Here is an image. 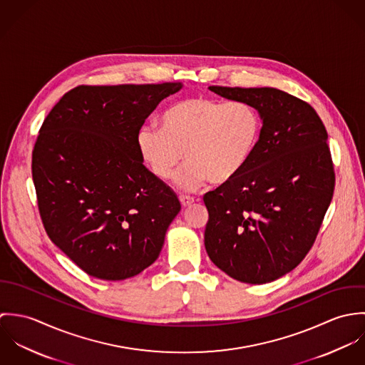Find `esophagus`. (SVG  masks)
<instances>
[{
    "mask_svg": "<svg viewBox=\"0 0 365 365\" xmlns=\"http://www.w3.org/2000/svg\"><path fill=\"white\" fill-rule=\"evenodd\" d=\"M180 202H181L182 208H187V207H190V205L194 202V198H191V197H185V195H181V197H180Z\"/></svg>",
    "mask_w": 365,
    "mask_h": 365,
    "instance_id": "esophagus-1",
    "label": "esophagus"
}]
</instances>
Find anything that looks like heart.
<instances>
[{"instance_id":"heart-1","label":"heart","mask_w":365,"mask_h":365,"mask_svg":"<svg viewBox=\"0 0 365 365\" xmlns=\"http://www.w3.org/2000/svg\"><path fill=\"white\" fill-rule=\"evenodd\" d=\"M257 109L243 101L220 103L190 97L168 106L161 128L145 125L138 132V150L153 175L170 180L182 191H195L209 180L223 185L235 180L253 156L260 139Z\"/></svg>"}]
</instances>
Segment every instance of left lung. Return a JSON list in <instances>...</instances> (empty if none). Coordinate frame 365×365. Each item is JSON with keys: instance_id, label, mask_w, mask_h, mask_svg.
Returning a JSON list of instances; mask_svg holds the SVG:
<instances>
[{"instance_id": "left-lung-1", "label": "left lung", "mask_w": 365, "mask_h": 365, "mask_svg": "<svg viewBox=\"0 0 365 365\" xmlns=\"http://www.w3.org/2000/svg\"><path fill=\"white\" fill-rule=\"evenodd\" d=\"M209 90L255 106L262 128L243 171L204 195L205 249L229 277L271 282L305 259L331 202L334 168L327 132L311 105L281 90Z\"/></svg>"}]
</instances>
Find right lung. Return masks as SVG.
<instances>
[{
	"mask_svg": "<svg viewBox=\"0 0 365 365\" xmlns=\"http://www.w3.org/2000/svg\"><path fill=\"white\" fill-rule=\"evenodd\" d=\"M181 83L78 86L43 120L32 152L53 243L88 275L120 281L157 260L181 205L145 165L138 132Z\"/></svg>",
	"mask_w": 365,
	"mask_h": 365,
	"instance_id": "right-lung-1",
	"label": "right lung"
}]
</instances>
